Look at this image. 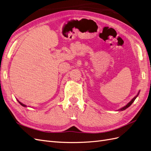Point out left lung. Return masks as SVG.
Here are the masks:
<instances>
[{"label":"left lung","mask_w":151,"mask_h":151,"mask_svg":"<svg viewBox=\"0 0 151 151\" xmlns=\"http://www.w3.org/2000/svg\"><path fill=\"white\" fill-rule=\"evenodd\" d=\"M139 93H140V91H139V92H138V93L137 94V95L135 96L133 98V99H132V100H131V101L129 103H127V104H126L125 105V106H123V107H122V108H121L120 109H118V110L117 111H123V110H125V109H126L127 108H129L130 106V105L132 104V103H134V101H135V99L137 98V96H139Z\"/></svg>","instance_id":"obj_1"}]
</instances>
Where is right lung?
<instances>
[{"label":"right lung","mask_w":151,"mask_h":151,"mask_svg":"<svg viewBox=\"0 0 151 151\" xmlns=\"http://www.w3.org/2000/svg\"><path fill=\"white\" fill-rule=\"evenodd\" d=\"M17 101L18 102H19V104H20L21 105H22V106H24V107H25V108H27V107H28V106H26V104H24L23 103H21V102H20V101H19V100H18V99H17ZM28 107H29V106H28Z\"/></svg>","instance_id":"add662e5"}]
</instances>
